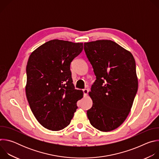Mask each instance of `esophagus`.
I'll list each match as a JSON object with an SVG mask.
<instances>
[{"mask_svg": "<svg viewBox=\"0 0 159 159\" xmlns=\"http://www.w3.org/2000/svg\"><path fill=\"white\" fill-rule=\"evenodd\" d=\"M88 92H89V90H88V89H85L83 90V93H84V96H86L87 95Z\"/></svg>", "mask_w": 159, "mask_h": 159, "instance_id": "esophagus-1", "label": "esophagus"}]
</instances>
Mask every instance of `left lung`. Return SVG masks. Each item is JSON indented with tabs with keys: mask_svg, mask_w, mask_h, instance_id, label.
<instances>
[{
	"mask_svg": "<svg viewBox=\"0 0 159 159\" xmlns=\"http://www.w3.org/2000/svg\"><path fill=\"white\" fill-rule=\"evenodd\" d=\"M84 50L96 76L89 93L93 106L87 111L88 119L99 131L114 130L126 119L137 93L135 60L111 40L84 43Z\"/></svg>",
	"mask_w": 159,
	"mask_h": 159,
	"instance_id": "obj_1",
	"label": "left lung"
}]
</instances>
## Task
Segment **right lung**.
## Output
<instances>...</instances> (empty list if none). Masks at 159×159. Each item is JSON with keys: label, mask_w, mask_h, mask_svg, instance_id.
Listing matches in <instances>:
<instances>
[{"label": "right lung", "mask_w": 159, "mask_h": 159, "mask_svg": "<svg viewBox=\"0 0 159 159\" xmlns=\"http://www.w3.org/2000/svg\"><path fill=\"white\" fill-rule=\"evenodd\" d=\"M83 50L82 43L53 39L30 55L27 66L26 94L31 111L45 128L59 131L70 123L83 98L75 89L70 65Z\"/></svg>", "instance_id": "1"}]
</instances>
